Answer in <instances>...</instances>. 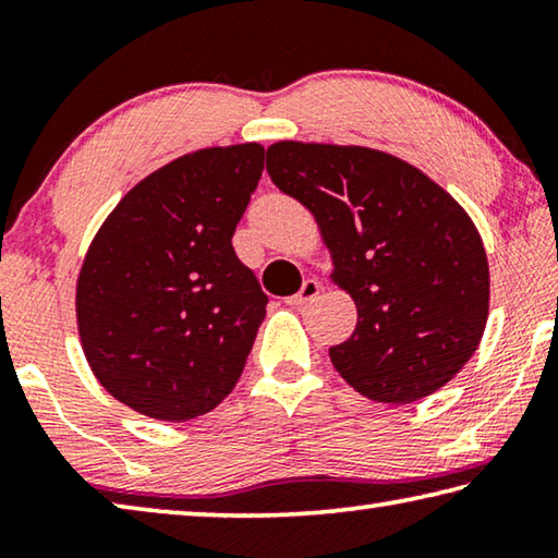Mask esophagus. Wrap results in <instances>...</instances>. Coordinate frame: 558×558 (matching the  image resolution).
<instances>
[{"label":"esophagus","mask_w":558,"mask_h":558,"mask_svg":"<svg viewBox=\"0 0 558 558\" xmlns=\"http://www.w3.org/2000/svg\"><path fill=\"white\" fill-rule=\"evenodd\" d=\"M319 280H315V278H307L305 282H302V288L295 292V295H290L286 302L288 305H292V307H300V305H305V302H310L313 298H317V292H319Z\"/></svg>","instance_id":"obj_1"}]
</instances>
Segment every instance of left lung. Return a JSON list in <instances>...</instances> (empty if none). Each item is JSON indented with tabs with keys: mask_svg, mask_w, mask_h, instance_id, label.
Returning a JSON list of instances; mask_svg holds the SVG:
<instances>
[{
	"mask_svg": "<svg viewBox=\"0 0 558 558\" xmlns=\"http://www.w3.org/2000/svg\"><path fill=\"white\" fill-rule=\"evenodd\" d=\"M268 174L315 214L356 302L352 337L329 347L342 379L384 403L446 386L489 307L485 245L462 206L421 169L366 147L276 143Z\"/></svg>",
	"mask_w": 558,
	"mask_h": 558,
	"instance_id": "1",
	"label": "left lung"
}]
</instances>
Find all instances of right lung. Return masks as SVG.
I'll return each mask as SVG.
<instances>
[{"instance_id":"right-lung-1","label":"right lung","mask_w":558,"mask_h":558,"mask_svg":"<svg viewBox=\"0 0 558 558\" xmlns=\"http://www.w3.org/2000/svg\"><path fill=\"white\" fill-rule=\"evenodd\" d=\"M266 149L209 147L125 194L83 260L75 313L98 381L132 411L189 421L239 381L268 295L233 251Z\"/></svg>"}]
</instances>
